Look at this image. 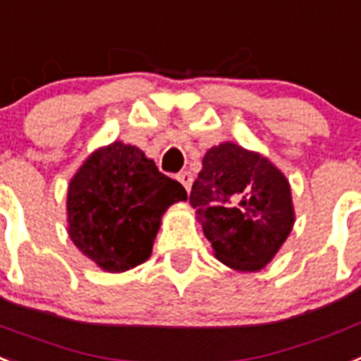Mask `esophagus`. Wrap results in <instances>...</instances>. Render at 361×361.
<instances>
[{
    "label": "esophagus",
    "instance_id": "34e87169",
    "mask_svg": "<svg viewBox=\"0 0 361 361\" xmlns=\"http://www.w3.org/2000/svg\"><path fill=\"white\" fill-rule=\"evenodd\" d=\"M176 178H178V181H180L181 185L185 187L187 192H189L190 185H192V174H190L189 171H183V172H180V174L176 176Z\"/></svg>",
    "mask_w": 361,
    "mask_h": 361
}]
</instances>
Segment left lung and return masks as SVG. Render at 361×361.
<instances>
[{
	"mask_svg": "<svg viewBox=\"0 0 361 361\" xmlns=\"http://www.w3.org/2000/svg\"><path fill=\"white\" fill-rule=\"evenodd\" d=\"M189 202L216 259L238 271L264 268L295 220L283 172L235 143L207 150Z\"/></svg>",
	"mask_w": 361,
	"mask_h": 361,
	"instance_id": "1",
	"label": "left lung"
}]
</instances>
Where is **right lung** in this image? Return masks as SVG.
<instances>
[{"instance_id":"right-lung-1","label":"right lung","mask_w":361,"mask_h":361,"mask_svg":"<svg viewBox=\"0 0 361 361\" xmlns=\"http://www.w3.org/2000/svg\"><path fill=\"white\" fill-rule=\"evenodd\" d=\"M180 200H187L181 183L157 171L143 150L115 141L73 176L68 233L99 268L119 274L150 257L163 213Z\"/></svg>"}]
</instances>
